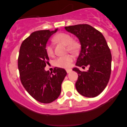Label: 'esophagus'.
I'll return each mask as SVG.
<instances>
[{
	"label": "esophagus",
	"mask_w": 127,
	"mask_h": 127,
	"mask_svg": "<svg viewBox=\"0 0 127 127\" xmlns=\"http://www.w3.org/2000/svg\"><path fill=\"white\" fill-rule=\"evenodd\" d=\"M66 72H67V73H69L70 72H72V70H71V69H66Z\"/></svg>",
	"instance_id": "34e87169"
}]
</instances>
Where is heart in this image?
<instances>
[{
  "instance_id": "heart-1",
  "label": "heart",
  "mask_w": 127,
  "mask_h": 127,
  "mask_svg": "<svg viewBox=\"0 0 127 127\" xmlns=\"http://www.w3.org/2000/svg\"><path fill=\"white\" fill-rule=\"evenodd\" d=\"M54 40L66 45L67 51L72 53H76L78 52L79 48V43L76 41L73 40L72 37L68 33H58L54 37ZM45 51L49 57L53 56L54 49L51 45H46L45 46ZM72 62L73 57L68 54L58 57L55 61V65L59 67L68 68L71 65Z\"/></svg>"
}]
</instances>
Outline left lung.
Listing matches in <instances>:
<instances>
[{"label": "left lung", "mask_w": 127, "mask_h": 127, "mask_svg": "<svg viewBox=\"0 0 127 127\" xmlns=\"http://www.w3.org/2000/svg\"><path fill=\"white\" fill-rule=\"evenodd\" d=\"M65 29L76 36L81 43L76 65L89 67L87 72L73 68L78 74L77 91L85 97H95L106 88L111 73L112 55L106 39L101 32L88 24L67 26Z\"/></svg>", "instance_id": "8db88e82"}]
</instances>
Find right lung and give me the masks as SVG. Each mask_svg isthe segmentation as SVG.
Returning a JSON list of instances; mask_svg holds the SVG:
<instances>
[{
    "mask_svg": "<svg viewBox=\"0 0 127 127\" xmlns=\"http://www.w3.org/2000/svg\"><path fill=\"white\" fill-rule=\"evenodd\" d=\"M57 30L33 32L23 42L19 52L18 67L22 84L33 98L42 103H51L59 97L67 75L64 68L55 67L51 73L44 68L49 60L45 46Z\"/></svg>",
    "mask_w": 127,
    "mask_h": 127,
    "instance_id": "add662e5",
    "label": "right lung"
}]
</instances>
